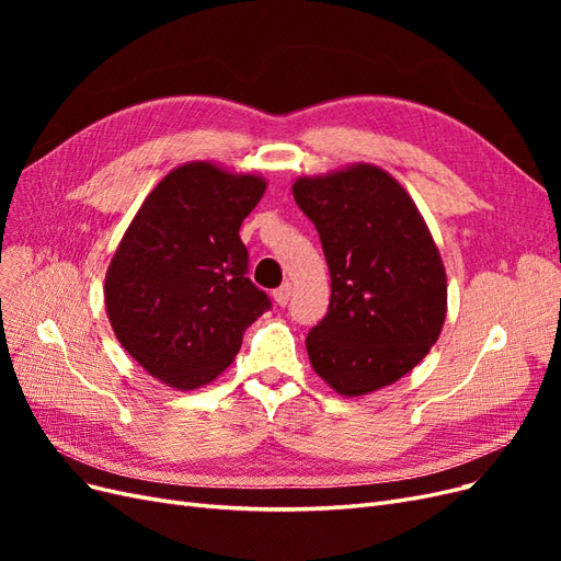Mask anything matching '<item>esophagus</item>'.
<instances>
[{
	"label": "esophagus",
	"instance_id": "1",
	"mask_svg": "<svg viewBox=\"0 0 561 561\" xmlns=\"http://www.w3.org/2000/svg\"><path fill=\"white\" fill-rule=\"evenodd\" d=\"M290 290H293L290 283H283L278 290H274V301L278 304V307H285V304L290 301Z\"/></svg>",
	"mask_w": 561,
	"mask_h": 561
}]
</instances>
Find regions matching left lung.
Listing matches in <instances>:
<instances>
[{
    "instance_id": "obj_1",
    "label": "left lung",
    "mask_w": 561,
    "mask_h": 561,
    "mask_svg": "<svg viewBox=\"0 0 561 561\" xmlns=\"http://www.w3.org/2000/svg\"><path fill=\"white\" fill-rule=\"evenodd\" d=\"M293 194L332 278L328 313L307 336L316 375L346 398L398 381L426 358L447 313L445 266L414 201L367 163L299 178Z\"/></svg>"
}]
</instances>
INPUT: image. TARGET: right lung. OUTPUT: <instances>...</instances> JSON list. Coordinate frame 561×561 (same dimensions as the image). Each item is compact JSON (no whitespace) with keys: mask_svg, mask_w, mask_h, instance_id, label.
I'll return each mask as SVG.
<instances>
[{"mask_svg":"<svg viewBox=\"0 0 561 561\" xmlns=\"http://www.w3.org/2000/svg\"><path fill=\"white\" fill-rule=\"evenodd\" d=\"M266 182L208 161L168 173L133 217L105 278L112 330L163 383L194 390L231 365L271 299L248 278L239 229Z\"/></svg>","mask_w":561,"mask_h":561,"instance_id":"right-lung-1","label":"right lung"}]
</instances>
